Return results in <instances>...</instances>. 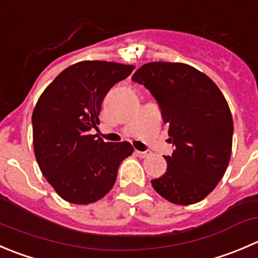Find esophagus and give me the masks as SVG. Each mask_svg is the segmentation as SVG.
Masks as SVG:
<instances>
[{"instance_id":"1","label":"esophagus","mask_w":258,"mask_h":258,"mask_svg":"<svg viewBox=\"0 0 258 258\" xmlns=\"http://www.w3.org/2000/svg\"><path fill=\"white\" fill-rule=\"evenodd\" d=\"M136 155L139 157H141V159H145V157H149L150 155H151V152H149V151H139V150H136Z\"/></svg>"}]
</instances>
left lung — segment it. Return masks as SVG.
I'll list each match as a JSON object with an SVG mask.
<instances>
[{"label": "left lung", "mask_w": 258, "mask_h": 258, "mask_svg": "<svg viewBox=\"0 0 258 258\" xmlns=\"http://www.w3.org/2000/svg\"><path fill=\"white\" fill-rule=\"evenodd\" d=\"M132 81L155 97L175 145L171 156H165L166 171L151 180L152 186L179 206L203 201L231 160L233 119L223 93L208 76L184 62H147Z\"/></svg>", "instance_id": "1"}]
</instances>
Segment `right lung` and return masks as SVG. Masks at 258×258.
<instances>
[{
    "label": "right lung",
    "instance_id": "1",
    "mask_svg": "<svg viewBox=\"0 0 258 258\" xmlns=\"http://www.w3.org/2000/svg\"><path fill=\"white\" fill-rule=\"evenodd\" d=\"M134 66L84 60L68 67L45 88L32 112V144L45 179L64 201L91 204L116 182L132 155L130 142H104L89 131L99 124L102 102Z\"/></svg>",
    "mask_w": 258,
    "mask_h": 258
}]
</instances>
